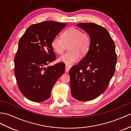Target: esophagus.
<instances>
[{
  "instance_id": "34e87169",
  "label": "esophagus",
  "mask_w": 131,
  "mask_h": 131,
  "mask_svg": "<svg viewBox=\"0 0 131 131\" xmlns=\"http://www.w3.org/2000/svg\"><path fill=\"white\" fill-rule=\"evenodd\" d=\"M71 65H69V64H66V68H65V71H66V72L68 73L69 71V69H71Z\"/></svg>"
}]
</instances>
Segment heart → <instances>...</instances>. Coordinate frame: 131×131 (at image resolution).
Masks as SVG:
<instances>
[{"label": "heart", "instance_id": "heart-1", "mask_svg": "<svg viewBox=\"0 0 131 131\" xmlns=\"http://www.w3.org/2000/svg\"><path fill=\"white\" fill-rule=\"evenodd\" d=\"M91 38L86 33L75 27H71L65 30L62 37L57 35L53 38L51 43L52 48L60 54L63 53L66 44L69 45L70 51L64 53L58 58L59 61L71 65L78 61L80 54L85 55L91 46Z\"/></svg>", "mask_w": 131, "mask_h": 131}]
</instances>
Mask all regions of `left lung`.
Returning a JSON list of instances; mask_svg holds the SVG:
<instances>
[{
  "label": "left lung",
  "instance_id": "obj_1",
  "mask_svg": "<svg viewBox=\"0 0 131 131\" xmlns=\"http://www.w3.org/2000/svg\"><path fill=\"white\" fill-rule=\"evenodd\" d=\"M77 27L91 38L87 53L69 70L70 85L73 98L81 101L93 100L107 89L115 72V44L106 28L93 23H81Z\"/></svg>",
  "mask_w": 131,
  "mask_h": 131
}]
</instances>
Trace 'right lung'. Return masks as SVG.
<instances>
[{
	"instance_id": "right-lung-1",
	"label": "right lung",
	"mask_w": 131,
	"mask_h": 131,
	"mask_svg": "<svg viewBox=\"0 0 131 131\" xmlns=\"http://www.w3.org/2000/svg\"><path fill=\"white\" fill-rule=\"evenodd\" d=\"M66 25L54 21L32 24L19 41L14 74L21 93L31 101L41 102L48 100L53 85L64 72V63L46 66L56 60L51 46L53 38Z\"/></svg>"
}]
</instances>
